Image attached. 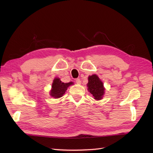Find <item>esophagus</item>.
<instances>
[{"mask_svg":"<svg viewBox=\"0 0 153 153\" xmlns=\"http://www.w3.org/2000/svg\"><path fill=\"white\" fill-rule=\"evenodd\" d=\"M76 83L77 84H78V85H80V84H81V80H80L79 79H76Z\"/></svg>","mask_w":153,"mask_h":153,"instance_id":"1","label":"esophagus"}]
</instances>
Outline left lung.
Wrapping results in <instances>:
<instances>
[{
  "label": "left lung",
  "instance_id": "obj_1",
  "mask_svg": "<svg viewBox=\"0 0 153 153\" xmlns=\"http://www.w3.org/2000/svg\"><path fill=\"white\" fill-rule=\"evenodd\" d=\"M87 85V90L93 95L94 99L97 100L102 99L105 93V88L102 82L97 74L88 77V83Z\"/></svg>",
  "mask_w": 153,
  "mask_h": 153
}]
</instances>
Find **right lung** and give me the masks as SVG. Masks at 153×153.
<instances>
[{"mask_svg":"<svg viewBox=\"0 0 153 153\" xmlns=\"http://www.w3.org/2000/svg\"><path fill=\"white\" fill-rule=\"evenodd\" d=\"M74 83L70 82L69 83H64L60 79L59 77H55L54 79L52 87L50 91V95L54 99H58L62 97L66 93L68 87L73 85Z\"/></svg>","mask_w":153,"mask_h":153,"instance_id":"1","label":"right lung"}]
</instances>
